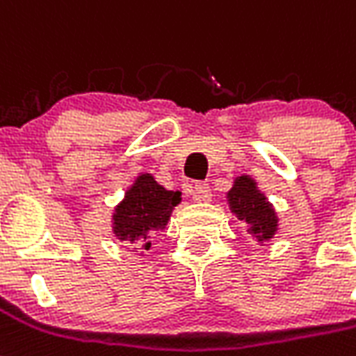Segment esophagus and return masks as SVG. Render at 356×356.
<instances>
[{
    "label": "esophagus",
    "instance_id": "1",
    "mask_svg": "<svg viewBox=\"0 0 356 356\" xmlns=\"http://www.w3.org/2000/svg\"><path fill=\"white\" fill-rule=\"evenodd\" d=\"M195 195H197L198 200H202V202H208L211 200V189L206 181H197L195 184Z\"/></svg>",
    "mask_w": 356,
    "mask_h": 356
}]
</instances>
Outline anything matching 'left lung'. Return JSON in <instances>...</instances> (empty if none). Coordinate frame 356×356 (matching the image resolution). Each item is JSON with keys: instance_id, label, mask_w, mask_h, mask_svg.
Returning <instances> with one entry per match:
<instances>
[{"instance_id": "8db88e82", "label": "left lung", "mask_w": 356, "mask_h": 356, "mask_svg": "<svg viewBox=\"0 0 356 356\" xmlns=\"http://www.w3.org/2000/svg\"><path fill=\"white\" fill-rule=\"evenodd\" d=\"M227 197L234 216L249 225V232L258 241H267L277 234L278 219L275 209L264 193L258 191L250 176H238Z\"/></svg>"}]
</instances>
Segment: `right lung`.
Segmentation results:
<instances>
[{
	"label": "right lung",
	"instance_id": "1",
	"mask_svg": "<svg viewBox=\"0 0 356 356\" xmlns=\"http://www.w3.org/2000/svg\"><path fill=\"white\" fill-rule=\"evenodd\" d=\"M180 191H167L152 175H140L113 213V232L120 241L150 249V238L169 222Z\"/></svg>",
	"mask_w": 356,
	"mask_h": 356
}]
</instances>
